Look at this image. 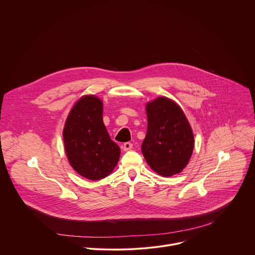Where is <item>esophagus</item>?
<instances>
[{"label":"esophagus","instance_id":"1","mask_svg":"<svg viewBox=\"0 0 255 255\" xmlns=\"http://www.w3.org/2000/svg\"><path fill=\"white\" fill-rule=\"evenodd\" d=\"M123 149H124V151L130 150V149H132V144H131L130 142H126V143H124V145H123Z\"/></svg>","mask_w":255,"mask_h":255}]
</instances>
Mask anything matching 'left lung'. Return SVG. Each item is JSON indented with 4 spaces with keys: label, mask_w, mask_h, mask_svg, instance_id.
Segmentation results:
<instances>
[{
    "label": "left lung",
    "mask_w": 255,
    "mask_h": 255,
    "mask_svg": "<svg viewBox=\"0 0 255 255\" xmlns=\"http://www.w3.org/2000/svg\"><path fill=\"white\" fill-rule=\"evenodd\" d=\"M147 132L141 150L150 168L162 177L180 174L188 164L194 135L182 108L161 96L147 102Z\"/></svg>",
    "instance_id": "8db88e82"
}]
</instances>
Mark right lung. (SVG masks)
<instances>
[{
  "label": "right lung",
  "mask_w": 255,
  "mask_h": 255,
  "mask_svg": "<svg viewBox=\"0 0 255 255\" xmlns=\"http://www.w3.org/2000/svg\"><path fill=\"white\" fill-rule=\"evenodd\" d=\"M70 165L81 177L98 181L117 166L121 149L110 138L103 123V102L92 94L80 97L70 111L63 129Z\"/></svg>",
  "instance_id": "1"
}]
</instances>
